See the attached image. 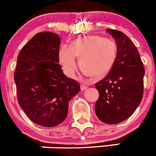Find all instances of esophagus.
Segmentation results:
<instances>
[{
  "mask_svg": "<svg viewBox=\"0 0 156 156\" xmlns=\"http://www.w3.org/2000/svg\"><path fill=\"white\" fill-rule=\"evenodd\" d=\"M80 88H81V90H87V86L82 84V85L80 86Z\"/></svg>",
  "mask_w": 156,
  "mask_h": 156,
  "instance_id": "esophagus-1",
  "label": "esophagus"
}]
</instances>
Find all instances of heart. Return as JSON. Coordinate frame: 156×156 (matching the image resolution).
Returning <instances> with one entry per match:
<instances>
[{
  "mask_svg": "<svg viewBox=\"0 0 156 156\" xmlns=\"http://www.w3.org/2000/svg\"><path fill=\"white\" fill-rule=\"evenodd\" d=\"M116 43L98 35L81 37L74 40L70 46L64 44L59 52L60 63L68 76L74 75L77 68L76 57H80V67L87 75L101 78L113 67L117 57Z\"/></svg>",
  "mask_w": 156,
  "mask_h": 156,
  "instance_id": "b5f03b06",
  "label": "heart"
}]
</instances>
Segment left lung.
I'll return each mask as SVG.
<instances>
[{
	"label": "left lung",
	"mask_w": 156,
	"mask_h": 156,
	"mask_svg": "<svg viewBox=\"0 0 156 156\" xmlns=\"http://www.w3.org/2000/svg\"><path fill=\"white\" fill-rule=\"evenodd\" d=\"M106 31L115 40L117 57L108 75L95 84L99 93L95 112L104 123L117 124L128 119L140 104L145 69L137 48L125 34Z\"/></svg>",
	"instance_id": "obj_1"
}]
</instances>
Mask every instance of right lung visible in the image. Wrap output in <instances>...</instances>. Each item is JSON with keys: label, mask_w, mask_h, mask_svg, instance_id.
<instances>
[{"label": "right lung", "mask_w": 156, "mask_h": 156, "mask_svg": "<svg viewBox=\"0 0 156 156\" xmlns=\"http://www.w3.org/2000/svg\"><path fill=\"white\" fill-rule=\"evenodd\" d=\"M60 38L38 33L23 46L14 73L18 103L34 122L53 127L65 120L69 103L80 91V83L63 74L59 64Z\"/></svg>", "instance_id": "add662e5"}]
</instances>
